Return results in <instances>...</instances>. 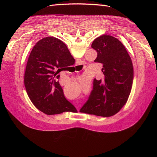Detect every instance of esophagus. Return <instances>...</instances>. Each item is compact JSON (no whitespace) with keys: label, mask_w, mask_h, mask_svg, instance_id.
<instances>
[{"label":"esophagus","mask_w":157,"mask_h":157,"mask_svg":"<svg viewBox=\"0 0 157 157\" xmlns=\"http://www.w3.org/2000/svg\"><path fill=\"white\" fill-rule=\"evenodd\" d=\"M80 65V62H77V65Z\"/></svg>","instance_id":"34e87169"}]
</instances>
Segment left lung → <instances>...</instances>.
I'll return each instance as SVG.
<instances>
[{
    "mask_svg": "<svg viewBox=\"0 0 157 157\" xmlns=\"http://www.w3.org/2000/svg\"><path fill=\"white\" fill-rule=\"evenodd\" d=\"M92 48L98 53L94 62L103 65L104 76L102 79L94 80L92 91L80 112L111 117L123 107L130 96L134 80L132 61L124 44L111 35L96 38Z\"/></svg>",
    "mask_w": 157,
    "mask_h": 157,
    "instance_id": "obj_1",
    "label": "left lung"
}]
</instances>
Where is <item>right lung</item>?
Returning <instances> with one entry per match:
<instances>
[{
	"label": "right lung",
	"mask_w": 157,
	"mask_h": 157,
	"mask_svg": "<svg viewBox=\"0 0 157 157\" xmlns=\"http://www.w3.org/2000/svg\"><path fill=\"white\" fill-rule=\"evenodd\" d=\"M74 62L67 46L57 38L46 37L36 42L28 58L24 84L28 96L39 110L49 115L77 112L57 81L60 71Z\"/></svg>",
	"instance_id": "add662e5"
}]
</instances>
